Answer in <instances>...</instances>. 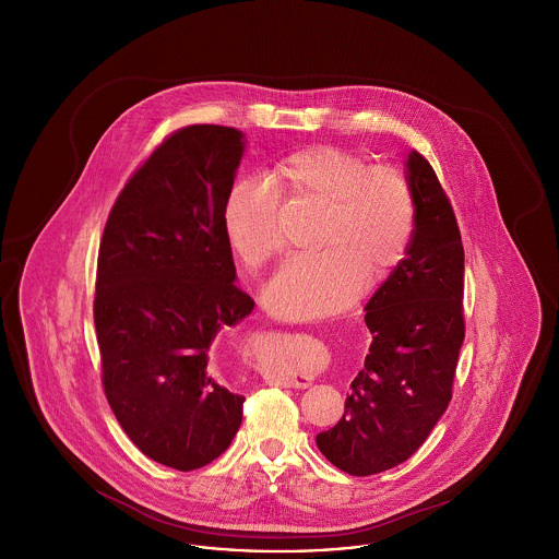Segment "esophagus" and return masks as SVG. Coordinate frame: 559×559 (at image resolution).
<instances>
[{
  "label": "esophagus",
  "instance_id": "1",
  "mask_svg": "<svg viewBox=\"0 0 559 559\" xmlns=\"http://www.w3.org/2000/svg\"><path fill=\"white\" fill-rule=\"evenodd\" d=\"M312 383V377H308V374H287V377H283V385H287V388H299V390H304V388H308Z\"/></svg>",
  "mask_w": 559,
  "mask_h": 559
}]
</instances>
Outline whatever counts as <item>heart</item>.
<instances>
[{"label":"heart","instance_id":"obj_1","mask_svg":"<svg viewBox=\"0 0 559 559\" xmlns=\"http://www.w3.org/2000/svg\"><path fill=\"white\" fill-rule=\"evenodd\" d=\"M276 188L240 178L226 192L222 222L242 266L258 272L283 247L281 194L322 205L314 249L285 262L267 283V310L287 320H310L349 308L369 283L381 287L406 258L415 233V192L392 165L349 148L317 144L274 167Z\"/></svg>","mask_w":559,"mask_h":559}]
</instances>
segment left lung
<instances>
[{"label":"left lung","mask_w":559,"mask_h":559,"mask_svg":"<svg viewBox=\"0 0 559 559\" xmlns=\"http://www.w3.org/2000/svg\"><path fill=\"white\" fill-rule=\"evenodd\" d=\"M406 169L417 205L411 247L365 308L372 342L344 417L317 436L349 476L392 469L426 442L451 402L465 337V255L451 199L421 153Z\"/></svg>","instance_id":"obj_1"}]
</instances>
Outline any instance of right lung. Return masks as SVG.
I'll return each instance as SVG.
<instances>
[{
	"instance_id": "1",
	"label": "right lung",
	"mask_w": 559,
	"mask_h": 559,
	"mask_svg": "<svg viewBox=\"0 0 559 559\" xmlns=\"http://www.w3.org/2000/svg\"><path fill=\"white\" fill-rule=\"evenodd\" d=\"M242 148L235 128L169 133L119 192L98 251L108 404L140 451L180 472L217 459L242 421L245 399L207 367L217 331L253 310L222 222Z\"/></svg>"
}]
</instances>
